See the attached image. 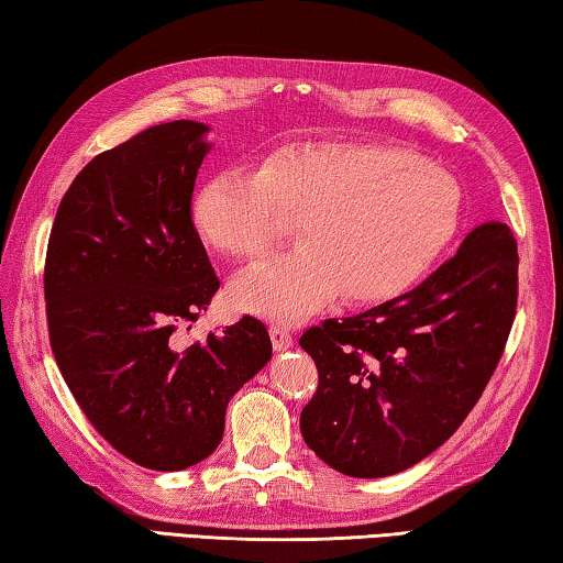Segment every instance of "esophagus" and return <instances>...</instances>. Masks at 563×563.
<instances>
[{"mask_svg":"<svg viewBox=\"0 0 563 563\" xmlns=\"http://www.w3.org/2000/svg\"><path fill=\"white\" fill-rule=\"evenodd\" d=\"M272 343H274V351H287L291 346V331L289 327H282V323H272Z\"/></svg>","mask_w":563,"mask_h":563,"instance_id":"34e87169","label":"esophagus"}]
</instances>
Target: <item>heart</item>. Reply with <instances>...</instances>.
Listing matches in <instances>:
<instances>
[{
  "label": "heart",
  "mask_w": 563,
  "mask_h": 563,
  "mask_svg": "<svg viewBox=\"0 0 563 563\" xmlns=\"http://www.w3.org/2000/svg\"><path fill=\"white\" fill-rule=\"evenodd\" d=\"M460 183L420 157L371 143H297L256 170L230 167L192 197L207 246L234 260L262 256L291 232L303 244L236 276L242 309L299 319L329 299L383 301L408 289L455 240Z\"/></svg>",
  "instance_id": "b5f03b06"
}]
</instances>
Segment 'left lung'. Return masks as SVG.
Here are the masks:
<instances>
[{
    "mask_svg": "<svg viewBox=\"0 0 563 563\" xmlns=\"http://www.w3.org/2000/svg\"><path fill=\"white\" fill-rule=\"evenodd\" d=\"M517 240L472 230L426 282L356 317L301 333L319 388L301 435L349 477H388L455 435L505 353L517 313Z\"/></svg>",
    "mask_w": 563,
    "mask_h": 563,
    "instance_id": "8db88e82",
    "label": "left lung"
}]
</instances>
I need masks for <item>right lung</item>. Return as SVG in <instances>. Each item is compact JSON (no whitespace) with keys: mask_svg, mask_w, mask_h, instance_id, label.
<instances>
[{"mask_svg":"<svg viewBox=\"0 0 563 563\" xmlns=\"http://www.w3.org/2000/svg\"><path fill=\"white\" fill-rule=\"evenodd\" d=\"M207 125L145 128L68 185L48 234V341L68 390L108 445L135 465L210 457L227 402L272 358L266 327L242 317L183 346L220 289L192 224Z\"/></svg>","mask_w":563,"mask_h":563,"instance_id":"add662e5","label":"right lung"}]
</instances>
